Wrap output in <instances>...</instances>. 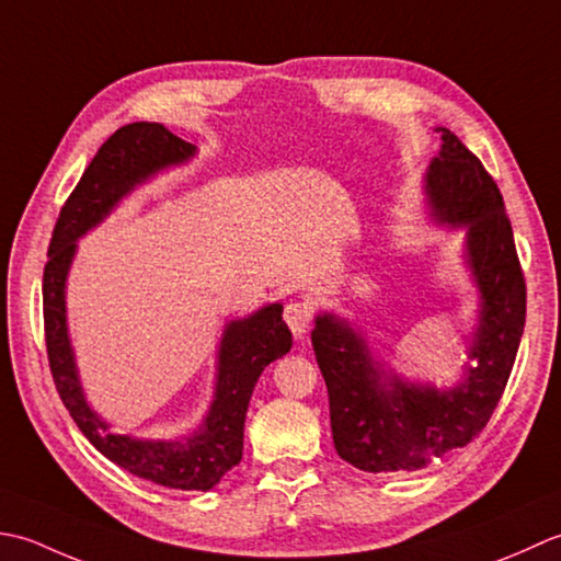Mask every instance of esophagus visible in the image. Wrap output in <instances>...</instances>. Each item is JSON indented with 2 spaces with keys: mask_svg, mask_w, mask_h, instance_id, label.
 <instances>
[{
  "mask_svg": "<svg viewBox=\"0 0 561 561\" xmlns=\"http://www.w3.org/2000/svg\"><path fill=\"white\" fill-rule=\"evenodd\" d=\"M283 317H285V324L290 327L295 336H305L307 329L312 324V307L302 300H293L285 305Z\"/></svg>",
  "mask_w": 561,
  "mask_h": 561,
  "instance_id": "obj_1",
  "label": "esophagus"
}]
</instances>
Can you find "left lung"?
<instances>
[{"mask_svg":"<svg viewBox=\"0 0 561 561\" xmlns=\"http://www.w3.org/2000/svg\"><path fill=\"white\" fill-rule=\"evenodd\" d=\"M438 133L443 145L426 171V193L440 222L467 225V264L482 300L472 365L445 392L387 377L344 319L319 314L312 346L329 392L334 448L363 472L421 470L474 440L506 390L523 336L525 278L504 198L460 137Z\"/></svg>","mask_w":561,"mask_h":561,"instance_id":"1","label":"left lung"}]
</instances>
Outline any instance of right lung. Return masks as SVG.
Here are the masks:
<instances>
[{
    "label": "right lung",
    "mask_w": 561,
    "mask_h": 561,
    "mask_svg": "<svg viewBox=\"0 0 561 561\" xmlns=\"http://www.w3.org/2000/svg\"><path fill=\"white\" fill-rule=\"evenodd\" d=\"M193 154L196 147L159 123L123 125L99 147L55 222L43 271V322L55 387L89 443L111 462L147 482L208 491L242 460L247 407L259 375L293 346L290 329L283 322V305H268L225 327L213 407L203 426L184 440H140L108 433L79 385L65 317V280L77 239L104 220L137 184Z\"/></svg>",
    "instance_id": "add662e5"
}]
</instances>
